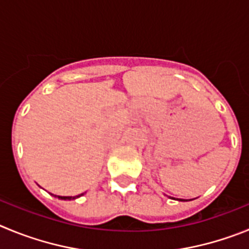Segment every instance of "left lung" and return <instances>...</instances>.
<instances>
[{"mask_svg":"<svg viewBox=\"0 0 249 249\" xmlns=\"http://www.w3.org/2000/svg\"><path fill=\"white\" fill-rule=\"evenodd\" d=\"M172 200H178V201H189V200H183V198H174V197H170Z\"/></svg>","mask_w":249,"mask_h":249,"instance_id":"1","label":"left lung"}]
</instances>
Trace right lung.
I'll return each mask as SVG.
<instances>
[{
    "label": "right lung",
    "mask_w": 249,
    "mask_h": 249,
    "mask_svg": "<svg viewBox=\"0 0 249 249\" xmlns=\"http://www.w3.org/2000/svg\"><path fill=\"white\" fill-rule=\"evenodd\" d=\"M51 195H53V194H51ZM83 195H84V194H80V195H78V196H57V195H53V196H54V197H58V198H59V200L71 201V200H75V198H78V197L83 196Z\"/></svg>",
    "instance_id": "right-lung-1"
}]
</instances>
